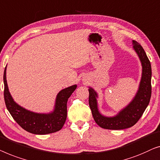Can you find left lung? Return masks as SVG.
<instances>
[{
  "label": "left lung",
  "mask_w": 160,
  "mask_h": 160,
  "mask_svg": "<svg viewBox=\"0 0 160 160\" xmlns=\"http://www.w3.org/2000/svg\"><path fill=\"white\" fill-rule=\"evenodd\" d=\"M133 48L138 55L142 64V78L140 86L133 100L123 109L118 115L107 118L99 113L97 107V93L90 88L89 106L92 115L97 125L101 128L109 130H122L133 126L139 120L149 103L152 95V67L150 61L142 46L136 40H132Z\"/></svg>",
  "instance_id": "obj_1"
}]
</instances>
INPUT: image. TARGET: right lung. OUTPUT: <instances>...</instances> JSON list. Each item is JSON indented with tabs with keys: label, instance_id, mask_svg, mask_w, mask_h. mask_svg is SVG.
I'll return each mask as SVG.
<instances>
[{
	"label": "right lung",
	"instance_id": "obj_1",
	"mask_svg": "<svg viewBox=\"0 0 160 160\" xmlns=\"http://www.w3.org/2000/svg\"><path fill=\"white\" fill-rule=\"evenodd\" d=\"M6 67L4 70V100L11 115L24 130L31 133L45 135L62 129L67 119V103L77 85H74L61 91L56 100L55 109L50 114H38L22 108L13 102L6 82Z\"/></svg>",
	"mask_w": 160,
	"mask_h": 160
}]
</instances>
